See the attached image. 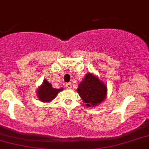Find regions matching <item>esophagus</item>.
I'll return each instance as SVG.
<instances>
[{
	"label": "esophagus",
	"mask_w": 149,
	"mask_h": 149,
	"mask_svg": "<svg viewBox=\"0 0 149 149\" xmlns=\"http://www.w3.org/2000/svg\"><path fill=\"white\" fill-rule=\"evenodd\" d=\"M66 87H67V88H69V89H70V88H72V84H71V83H67V84H66Z\"/></svg>",
	"instance_id": "esophagus-1"
}]
</instances>
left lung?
<instances>
[{
	"label": "left lung",
	"mask_w": 149,
	"mask_h": 149,
	"mask_svg": "<svg viewBox=\"0 0 149 149\" xmlns=\"http://www.w3.org/2000/svg\"><path fill=\"white\" fill-rule=\"evenodd\" d=\"M107 86L95 75L88 72L79 84L77 92L88 107H95L106 98Z\"/></svg>",
	"instance_id": "8db88e82"
}]
</instances>
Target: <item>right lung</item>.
Masks as SVG:
<instances>
[{"instance_id":"obj_1","label":"right lung","mask_w":149,"mask_h":149,"mask_svg":"<svg viewBox=\"0 0 149 149\" xmlns=\"http://www.w3.org/2000/svg\"><path fill=\"white\" fill-rule=\"evenodd\" d=\"M62 90H63V88H52L51 83H49L46 79H45L42 82V86H40L37 90V96L41 102H50L51 101L54 99L58 92Z\"/></svg>"}]
</instances>
